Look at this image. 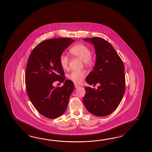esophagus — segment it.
<instances>
[{
  "mask_svg": "<svg viewBox=\"0 0 152 152\" xmlns=\"http://www.w3.org/2000/svg\"><path fill=\"white\" fill-rule=\"evenodd\" d=\"M80 87V86H78L77 84H75V87L76 88H78Z\"/></svg>",
  "mask_w": 152,
  "mask_h": 152,
  "instance_id": "obj_1",
  "label": "esophagus"
}]
</instances>
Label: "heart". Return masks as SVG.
Wrapping results in <instances>:
<instances>
[{
  "label": "heart",
  "instance_id": "heart-1",
  "mask_svg": "<svg viewBox=\"0 0 152 152\" xmlns=\"http://www.w3.org/2000/svg\"><path fill=\"white\" fill-rule=\"evenodd\" d=\"M70 53L75 57L80 58L83 61L85 65H88L91 63V51L89 48L86 45L78 44L75 45L70 50ZM59 61L61 68L66 70L69 65V58L64 54H61L59 58ZM86 76L84 71H72L68 74L69 80L76 84H80L83 81Z\"/></svg>",
  "mask_w": 152,
  "mask_h": 152
}]
</instances>
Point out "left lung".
<instances>
[{
  "mask_svg": "<svg viewBox=\"0 0 152 152\" xmlns=\"http://www.w3.org/2000/svg\"><path fill=\"white\" fill-rule=\"evenodd\" d=\"M94 45L96 61L86 82L98 89L85 87L84 106L93 115L102 117L118 107L125 93L124 66L121 58L107 41L99 37L83 39Z\"/></svg>",
  "mask_w": 152,
  "mask_h": 152,
  "instance_id": "8db88e82",
  "label": "left lung"
}]
</instances>
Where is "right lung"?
<instances>
[{"label":"right lung","mask_w":152,"mask_h":152,"mask_svg":"<svg viewBox=\"0 0 152 152\" xmlns=\"http://www.w3.org/2000/svg\"><path fill=\"white\" fill-rule=\"evenodd\" d=\"M74 40L56 38L43 41L31 52L27 63L25 82L27 94L34 107L41 115L50 119L63 115L74 89L72 81L66 80L59 58L63 51ZM64 85L55 88L56 81Z\"/></svg>","instance_id":"1"}]
</instances>
